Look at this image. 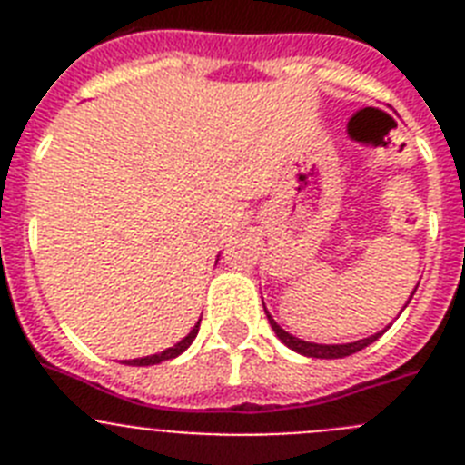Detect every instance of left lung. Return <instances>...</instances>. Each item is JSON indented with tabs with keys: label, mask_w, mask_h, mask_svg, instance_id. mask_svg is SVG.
<instances>
[{
	"label": "left lung",
	"mask_w": 465,
	"mask_h": 465,
	"mask_svg": "<svg viewBox=\"0 0 465 465\" xmlns=\"http://www.w3.org/2000/svg\"><path fill=\"white\" fill-rule=\"evenodd\" d=\"M412 295H410V300H412ZM265 314H268V312H265ZM268 322H270V326H272V331L277 332V338L282 340L286 347H291L293 351H298V354L312 356V359H344V356L356 354V351L365 349L368 344H372L377 338H380L381 332H384V331L375 332L372 338H365V340H359V342H349V344H314V342H305V340H298V338H293V335H289V332L283 331L282 326H277V322H274L270 314H268Z\"/></svg>",
	"instance_id": "1"
}]
</instances>
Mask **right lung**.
Here are the masks:
<instances>
[{
    "instance_id": "add662e5",
    "label": "right lung",
    "mask_w": 465,
    "mask_h": 465,
    "mask_svg": "<svg viewBox=\"0 0 465 465\" xmlns=\"http://www.w3.org/2000/svg\"><path fill=\"white\" fill-rule=\"evenodd\" d=\"M197 331H200V322H197V326L193 328L191 332H188V335H186V338L182 340V342L174 344V347H170V349H165V351H163V354L143 356V359H133V361H125V363H127V365H155V363H160V361H170V359H174V356H179V354H182V351H186V349L191 347V342H193V340H195Z\"/></svg>"
}]
</instances>
